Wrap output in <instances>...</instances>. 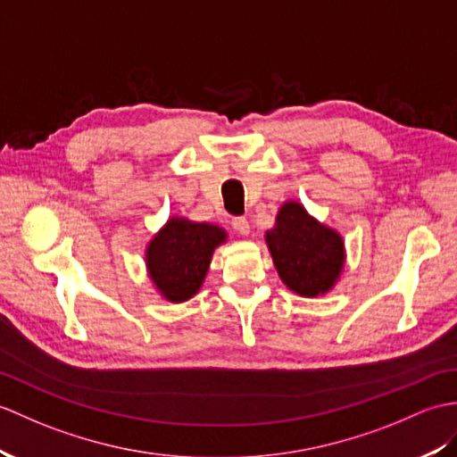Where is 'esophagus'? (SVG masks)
Listing matches in <instances>:
<instances>
[{
	"label": "esophagus",
	"instance_id": "1",
	"mask_svg": "<svg viewBox=\"0 0 457 457\" xmlns=\"http://www.w3.org/2000/svg\"><path fill=\"white\" fill-rule=\"evenodd\" d=\"M231 228L236 229L237 233H241V236H247V233H249V221H247V218L236 216V218H231Z\"/></svg>",
	"mask_w": 457,
	"mask_h": 457
}]
</instances>
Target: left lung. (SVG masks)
<instances>
[{
  "label": "left lung",
  "instance_id": "left-lung-1",
  "mask_svg": "<svg viewBox=\"0 0 457 457\" xmlns=\"http://www.w3.org/2000/svg\"><path fill=\"white\" fill-rule=\"evenodd\" d=\"M267 245L282 282L305 298L331 290L345 264L341 236L313 220L298 203L280 208L277 224L267 231Z\"/></svg>",
  "mask_w": 457,
  "mask_h": 457
}]
</instances>
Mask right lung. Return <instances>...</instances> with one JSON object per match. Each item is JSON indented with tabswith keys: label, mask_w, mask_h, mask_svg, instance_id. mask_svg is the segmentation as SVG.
I'll return each mask as SVG.
<instances>
[{
	"label": "right lung",
	"mask_w": 457,
	"mask_h": 457,
	"mask_svg": "<svg viewBox=\"0 0 457 457\" xmlns=\"http://www.w3.org/2000/svg\"><path fill=\"white\" fill-rule=\"evenodd\" d=\"M226 241V231L212 224L171 218L147 245L150 278L169 302H187L200 290L212 253Z\"/></svg>",
	"instance_id": "1"
}]
</instances>
